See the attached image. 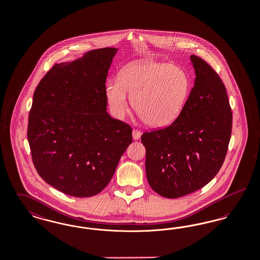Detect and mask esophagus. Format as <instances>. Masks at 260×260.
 <instances>
[{"mask_svg": "<svg viewBox=\"0 0 260 260\" xmlns=\"http://www.w3.org/2000/svg\"><path fill=\"white\" fill-rule=\"evenodd\" d=\"M140 136H141V132H140V131H138V129H134V131H133V137H134L135 140L139 139Z\"/></svg>", "mask_w": 260, "mask_h": 260, "instance_id": "34e87169", "label": "esophagus"}]
</instances>
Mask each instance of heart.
<instances>
[{
    "mask_svg": "<svg viewBox=\"0 0 260 260\" xmlns=\"http://www.w3.org/2000/svg\"><path fill=\"white\" fill-rule=\"evenodd\" d=\"M190 82L179 66L162 62H134L119 72L117 82H109L105 96L114 117L123 118L128 110L125 92L134 111L152 127L173 123L188 99Z\"/></svg>",
    "mask_w": 260,
    "mask_h": 260,
    "instance_id": "1",
    "label": "heart"
}]
</instances>
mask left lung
<instances>
[{
	"mask_svg": "<svg viewBox=\"0 0 260 260\" xmlns=\"http://www.w3.org/2000/svg\"><path fill=\"white\" fill-rule=\"evenodd\" d=\"M195 84L173 124L141 136L150 187L179 198L207 185L219 172L232 133L226 88L210 64L191 55Z\"/></svg>",
	"mask_w": 260,
	"mask_h": 260,
	"instance_id": "left-lung-1",
	"label": "left lung"
}]
</instances>
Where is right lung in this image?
Instances as JSON below:
<instances>
[{"mask_svg":"<svg viewBox=\"0 0 260 260\" xmlns=\"http://www.w3.org/2000/svg\"><path fill=\"white\" fill-rule=\"evenodd\" d=\"M116 52L90 50L54 64L35 89L27 129L32 161L39 175L66 195L99 194L133 142L131 125L106 111L105 83Z\"/></svg>","mask_w":260,"mask_h":260,"instance_id":"1","label":"right lung"}]
</instances>
